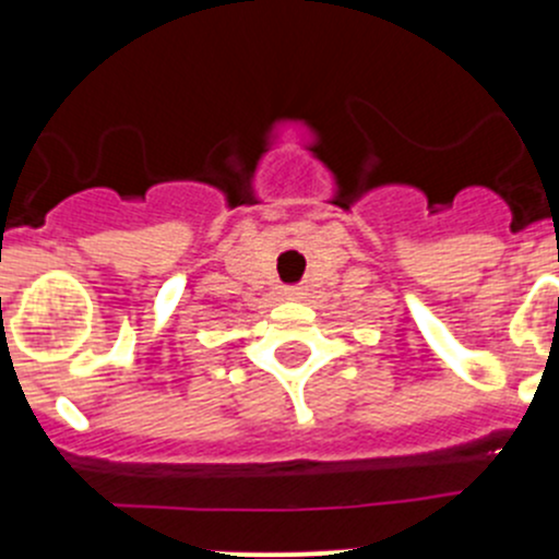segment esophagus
Here are the masks:
<instances>
[{
  "instance_id": "esophagus-1",
  "label": "esophagus",
  "mask_w": 559,
  "mask_h": 559,
  "mask_svg": "<svg viewBox=\"0 0 559 559\" xmlns=\"http://www.w3.org/2000/svg\"><path fill=\"white\" fill-rule=\"evenodd\" d=\"M287 298H290V301H298V298H304V290L301 287H287Z\"/></svg>"
}]
</instances>
